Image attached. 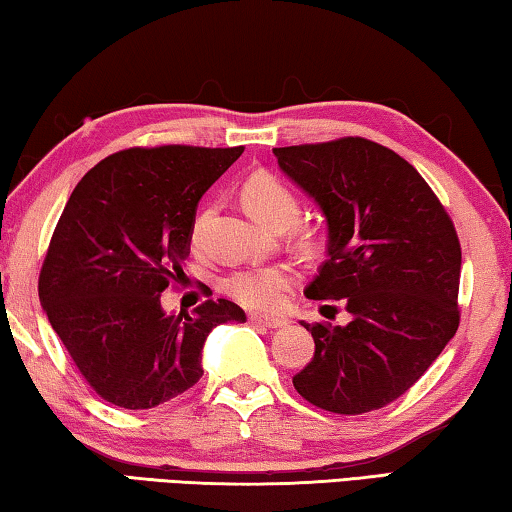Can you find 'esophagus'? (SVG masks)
<instances>
[{
	"label": "esophagus",
	"mask_w": 512,
	"mask_h": 512,
	"mask_svg": "<svg viewBox=\"0 0 512 512\" xmlns=\"http://www.w3.org/2000/svg\"><path fill=\"white\" fill-rule=\"evenodd\" d=\"M248 320L255 325H264L268 329H277V327H284L289 323V320L282 316H262V314H248Z\"/></svg>",
	"instance_id": "obj_1"
}]
</instances>
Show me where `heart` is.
Here are the masks:
<instances>
[{"label":"heart","instance_id":"obj_1","mask_svg":"<svg viewBox=\"0 0 512 512\" xmlns=\"http://www.w3.org/2000/svg\"><path fill=\"white\" fill-rule=\"evenodd\" d=\"M241 203L268 228H289L300 214V198L293 189L273 173L259 171L250 176L241 187ZM203 219L194 225V235L201 230ZM296 275L289 266H253L230 273L223 280V289L230 298H235L250 309H277L287 298Z\"/></svg>","mask_w":512,"mask_h":512}]
</instances>
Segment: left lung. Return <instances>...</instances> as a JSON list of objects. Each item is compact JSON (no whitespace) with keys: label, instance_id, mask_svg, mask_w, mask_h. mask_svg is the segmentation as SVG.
<instances>
[{"label":"left lung","instance_id":"left-lung-1","mask_svg":"<svg viewBox=\"0 0 512 512\" xmlns=\"http://www.w3.org/2000/svg\"><path fill=\"white\" fill-rule=\"evenodd\" d=\"M273 153L327 219V259L307 298L343 300L352 314L343 327L302 323L316 352L293 386L332 413L381 409L409 391L458 329L454 223L413 164L377 142L341 137Z\"/></svg>","mask_w":512,"mask_h":512}]
</instances>
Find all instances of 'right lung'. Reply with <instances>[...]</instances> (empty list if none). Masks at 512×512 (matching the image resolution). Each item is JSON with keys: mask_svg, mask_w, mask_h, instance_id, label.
<instances>
[{"mask_svg": "<svg viewBox=\"0 0 512 512\" xmlns=\"http://www.w3.org/2000/svg\"><path fill=\"white\" fill-rule=\"evenodd\" d=\"M244 146H153L108 155L60 214L42 264L40 305L83 379L121 409H153L203 377V345L239 320L230 300L167 314L160 293L178 282L196 207Z\"/></svg>", "mask_w": 512, "mask_h": 512, "instance_id": "right-lung-1", "label": "right lung"}]
</instances>
